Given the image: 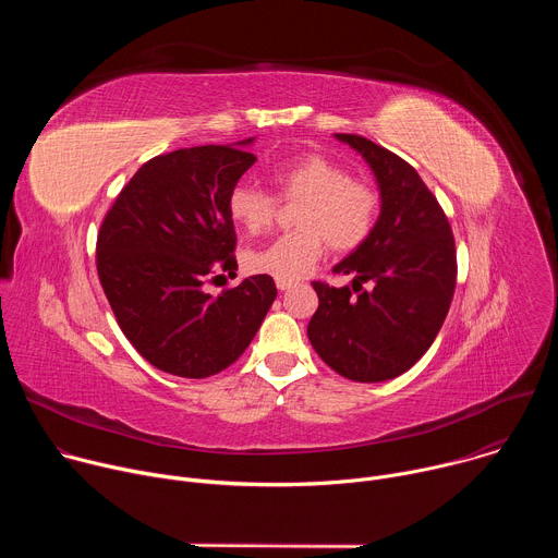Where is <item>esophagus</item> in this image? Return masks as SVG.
Listing matches in <instances>:
<instances>
[{
  "instance_id": "obj_1",
  "label": "esophagus",
  "mask_w": 558,
  "mask_h": 558,
  "mask_svg": "<svg viewBox=\"0 0 558 558\" xmlns=\"http://www.w3.org/2000/svg\"><path fill=\"white\" fill-rule=\"evenodd\" d=\"M276 287H278L280 291H287V289H291V287H293V282H287V280H276Z\"/></svg>"
}]
</instances>
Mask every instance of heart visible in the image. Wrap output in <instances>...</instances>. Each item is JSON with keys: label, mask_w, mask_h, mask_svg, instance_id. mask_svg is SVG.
Wrapping results in <instances>:
<instances>
[{"label": "heart", "mask_w": 558, "mask_h": 558, "mask_svg": "<svg viewBox=\"0 0 558 558\" xmlns=\"http://www.w3.org/2000/svg\"><path fill=\"white\" fill-rule=\"evenodd\" d=\"M271 181L284 203H300L295 211L298 231L250 250L245 254L247 271L295 282L325 256L327 243L336 252H349L368 235L377 214V194L364 181L349 179L347 170L329 156L300 154L276 168ZM229 211L247 231H260L274 222L278 201L254 185L241 183L229 194Z\"/></svg>", "instance_id": "obj_1"}]
</instances>
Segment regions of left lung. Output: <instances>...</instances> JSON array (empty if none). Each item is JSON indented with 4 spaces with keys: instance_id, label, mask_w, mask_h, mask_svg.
Here are the masks:
<instances>
[{
    "instance_id": "8db88e82",
    "label": "left lung",
    "mask_w": 558,
    "mask_h": 558,
    "mask_svg": "<svg viewBox=\"0 0 558 558\" xmlns=\"http://www.w3.org/2000/svg\"><path fill=\"white\" fill-rule=\"evenodd\" d=\"M371 168L379 216L364 241L333 274L351 287L313 282L317 311L306 327L315 353L353 381H384L407 373L435 342L457 280L454 238L444 209L420 174L386 147L336 134ZM368 281L371 290H362Z\"/></svg>"
}]
</instances>
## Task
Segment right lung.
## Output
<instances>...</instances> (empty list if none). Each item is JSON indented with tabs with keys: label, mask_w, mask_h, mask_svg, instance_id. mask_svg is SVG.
Segmentation results:
<instances>
[{
	"label": "right lung",
	"mask_w": 558,
	"mask_h": 558,
	"mask_svg": "<svg viewBox=\"0 0 558 558\" xmlns=\"http://www.w3.org/2000/svg\"><path fill=\"white\" fill-rule=\"evenodd\" d=\"M254 138L154 156L121 190L97 241V271L117 323L158 371L203 379L245 353L278 291L250 276L220 295L205 284L235 278L229 194L256 163Z\"/></svg>",
	"instance_id": "obj_1"
}]
</instances>
